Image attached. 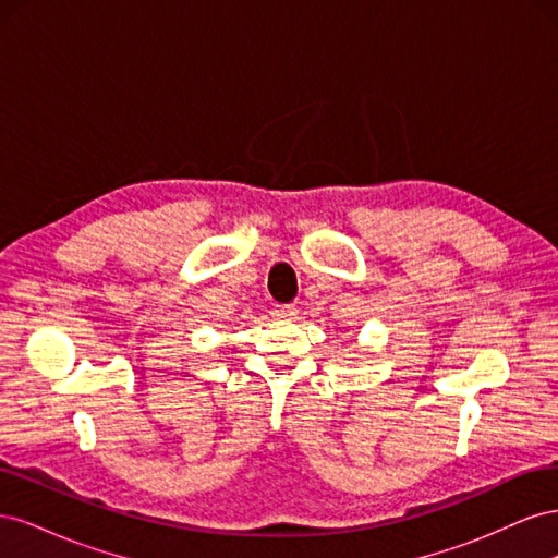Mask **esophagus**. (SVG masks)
<instances>
[{"label": "esophagus", "instance_id": "34e87169", "mask_svg": "<svg viewBox=\"0 0 558 558\" xmlns=\"http://www.w3.org/2000/svg\"><path fill=\"white\" fill-rule=\"evenodd\" d=\"M298 314V307L295 305H277L275 307V316L277 318H293Z\"/></svg>", "mask_w": 558, "mask_h": 558}]
</instances>
